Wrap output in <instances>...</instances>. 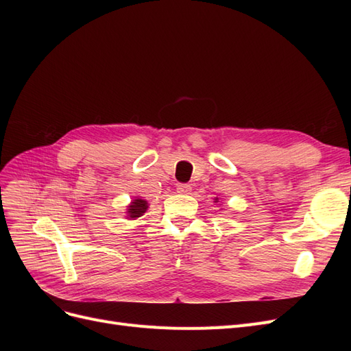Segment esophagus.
Returning a JSON list of instances; mask_svg holds the SVG:
<instances>
[{
    "label": "esophagus",
    "instance_id": "esophagus-1",
    "mask_svg": "<svg viewBox=\"0 0 351 351\" xmlns=\"http://www.w3.org/2000/svg\"><path fill=\"white\" fill-rule=\"evenodd\" d=\"M177 192L182 193V195H189L190 192H192V186H190V184H178Z\"/></svg>",
    "mask_w": 351,
    "mask_h": 351
}]
</instances>
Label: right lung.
Returning <instances> with one entry per match:
<instances>
[{"label": "right lung", "mask_w": 351, "mask_h": 351, "mask_svg": "<svg viewBox=\"0 0 351 351\" xmlns=\"http://www.w3.org/2000/svg\"><path fill=\"white\" fill-rule=\"evenodd\" d=\"M147 209V202L143 199H134L132 204L129 205V209H127V217L136 219L142 217Z\"/></svg>", "instance_id": "right-lung-1"}]
</instances>
